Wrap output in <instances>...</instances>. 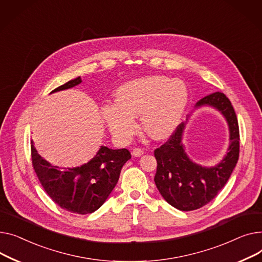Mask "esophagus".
Wrapping results in <instances>:
<instances>
[{"label":"esophagus","mask_w":262,"mask_h":262,"mask_svg":"<svg viewBox=\"0 0 262 262\" xmlns=\"http://www.w3.org/2000/svg\"><path fill=\"white\" fill-rule=\"evenodd\" d=\"M132 155H133L134 157H142V156L144 155V150L141 149V148H135V149H133V151H132Z\"/></svg>","instance_id":"obj_1"}]
</instances>
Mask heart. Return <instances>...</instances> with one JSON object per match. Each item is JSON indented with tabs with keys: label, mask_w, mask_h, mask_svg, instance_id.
<instances>
[{
	"label": "heart",
	"mask_w": 262,
	"mask_h": 262,
	"mask_svg": "<svg viewBox=\"0 0 262 262\" xmlns=\"http://www.w3.org/2000/svg\"><path fill=\"white\" fill-rule=\"evenodd\" d=\"M188 100V88L183 80L150 75L119 85L116 103L104 104L101 115L111 134L121 143H129L137 133L138 115L144 131L161 140L180 125Z\"/></svg>",
	"instance_id": "b5f03b06"
}]
</instances>
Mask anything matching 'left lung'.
<instances>
[{
    "label": "left lung",
    "mask_w": 262,
    "mask_h": 262,
    "mask_svg": "<svg viewBox=\"0 0 262 262\" xmlns=\"http://www.w3.org/2000/svg\"><path fill=\"white\" fill-rule=\"evenodd\" d=\"M202 106L218 111L228 126L229 145L226 155L218 164L200 165L186 153L183 136L191 114L185 122L178 126L170 138L155 151L158 162L156 185L169 204L184 211L201 208L210 202L224 187L239 158L238 120L228 98L223 93L216 92L199 100L194 110Z\"/></svg>",
    "instance_id": "1"
}]
</instances>
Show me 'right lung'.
<instances>
[{"instance_id": "add662e5", "label": "right lung", "mask_w": 262, "mask_h": 262, "mask_svg": "<svg viewBox=\"0 0 262 262\" xmlns=\"http://www.w3.org/2000/svg\"><path fill=\"white\" fill-rule=\"evenodd\" d=\"M82 82L80 76L58 86L56 92L72 89ZM131 153L125 149L100 146L88 163L73 168H59L44 160L32 141V160L42 187L53 201L73 213L86 214L97 210L118 182L120 170Z\"/></svg>"}]
</instances>
